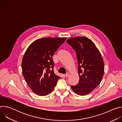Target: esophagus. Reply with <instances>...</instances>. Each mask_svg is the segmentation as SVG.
Listing matches in <instances>:
<instances>
[{
    "mask_svg": "<svg viewBox=\"0 0 122 122\" xmlns=\"http://www.w3.org/2000/svg\"><path fill=\"white\" fill-rule=\"evenodd\" d=\"M69 75H70V74H69L68 72L66 73L65 74V76H66V77H68Z\"/></svg>",
    "mask_w": 122,
    "mask_h": 122,
    "instance_id": "obj_1",
    "label": "esophagus"
}]
</instances>
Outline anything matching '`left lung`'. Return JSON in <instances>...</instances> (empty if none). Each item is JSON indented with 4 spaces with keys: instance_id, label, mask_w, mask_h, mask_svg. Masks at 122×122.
I'll return each instance as SVG.
<instances>
[{
    "instance_id": "8db88e82",
    "label": "left lung",
    "mask_w": 122,
    "mask_h": 122,
    "mask_svg": "<svg viewBox=\"0 0 122 122\" xmlns=\"http://www.w3.org/2000/svg\"><path fill=\"white\" fill-rule=\"evenodd\" d=\"M66 42L76 52L79 81L71 88L77 94L87 95L100 84L104 73V65L94 43L85 37L68 39Z\"/></svg>"
}]
</instances>
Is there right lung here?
Instances as JSON below:
<instances>
[{
	"mask_svg": "<svg viewBox=\"0 0 122 122\" xmlns=\"http://www.w3.org/2000/svg\"><path fill=\"white\" fill-rule=\"evenodd\" d=\"M66 38H43L34 41L25 51L22 62L24 77L32 91L46 96L55 88L60 77L54 71L52 56Z\"/></svg>",
	"mask_w": 122,
	"mask_h": 122,
	"instance_id": "add662e5",
	"label": "right lung"
}]
</instances>
